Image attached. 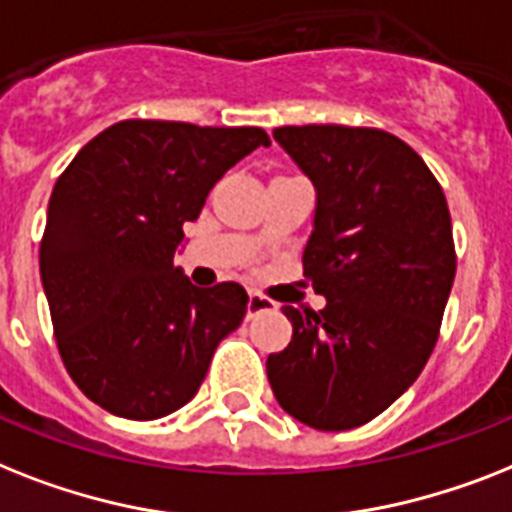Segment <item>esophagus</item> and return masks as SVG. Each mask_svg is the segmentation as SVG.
Returning a JSON list of instances; mask_svg holds the SVG:
<instances>
[{"label":"esophagus","instance_id":"obj_1","mask_svg":"<svg viewBox=\"0 0 512 512\" xmlns=\"http://www.w3.org/2000/svg\"><path fill=\"white\" fill-rule=\"evenodd\" d=\"M276 302L268 297H263V294L257 292H249V299H247V318H255V315L260 313H268V310H276Z\"/></svg>","mask_w":512,"mask_h":512}]
</instances>
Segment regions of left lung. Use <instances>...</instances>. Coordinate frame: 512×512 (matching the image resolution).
Returning <instances> with one entry per match:
<instances>
[{"label": "left lung", "mask_w": 512, "mask_h": 512, "mask_svg": "<svg viewBox=\"0 0 512 512\" xmlns=\"http://www.w3.org/2000/svg\"><path fill=\"white\" fill-rule=\"evenodd\" d=\"M273 136L318 191L302 270L326 307H284L294 334L268 357L270 389L313 429H355L434 352L458 268L450 207L421 155L389 131L284 126Z\"/></svg>", "instance_id": "8db88e82"}]
</instances>
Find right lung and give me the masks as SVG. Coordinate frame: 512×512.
Returning a JSON list of instances; mask_svg holds the SVG:
<instances>
[{
    "instance_id": "add662e5",
    "label": "right lung",
    "mask_w": 512,
    "mask_h": 512,
    "mask_svg": "<svg viewBox=\"0 0 512 512\" xmlns=\"http://www.w3.org/2000/svg\"><path fill=\"white\" fill-rule=\"evenodd\" d=\"M268 144L255 126L120 120L57 178L41 284L62 363L107 413L155 421L184 407L244 321L242 286L199 289L173 257L223 173Z\"/></svg>"
}]
</instances>
